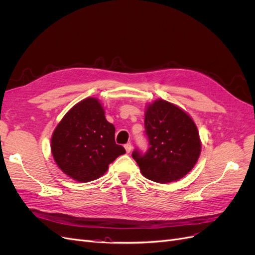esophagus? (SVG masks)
Here are the masks:
<instances>
[{
  "mask_svg": "<svg viewBox=\"0 0 255 255\" xmlns=\"http://www.w3.org/2000/svg\"><path fill=\"white\" fill-rule=\"evenodd\" d=\"M125 148H126V151H127V153H130V151H132V143L130 142H128L126 145H125Z\"/></svg>",
  "mask_w": 255,
  "mask_h": 255,
  "instance_id": "1",
  "label": "esophagus"
}]
</instances>
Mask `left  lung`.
<instances>
[{
  "instance_id": "1",
  "label": "left lung",
  "mask_w": 255,
  "mask_h": 255,
  "mask_svg": "<svg viewBox=\"0 0 255 255\" xmlns=\"http://www.w3.org/2000/svg\"><path fill=\"white\" fill-rule=\"evenodd\" d=\"M145 134L149 149L132 156L141 174L153 182L179 181L195 167L201 154V139L190 116L177 105L158 99L145 105Z\"/></svg>"
}]
</instances>
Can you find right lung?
<instances>
[{
	"label": "right lung",
	"mask_w": 255,
	"mask_h": 255,
	"mask_svg": "<svg viewBox=\"0 0 255 255\" xmlns=\"http://www.w3.org/2000/svg\"><path fill=\"white\" fill-rule=\"evenodd\" d=\"M51 152L61 171L86 183L102 176L126 150L115 142V127L106 120L101 102L89 97L59 121L52 134Z\"/></svg>",
	"instance_id": "obj_1"
}]
</instances>
